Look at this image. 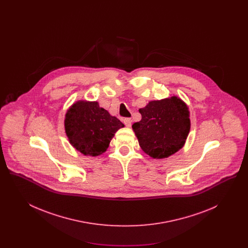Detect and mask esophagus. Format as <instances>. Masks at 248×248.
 <instances>
[{
    "instance_id": "esophagus-1",
    "label": "esophagus",
    "mask_w": 248,
    "mask_h": 248,
    "mask_svg": "<svg viewBox=\"0 0 248 248\" xmlns=\"http://www.w3.org/2000/svg\"><path fill=\"white\" fill-rule=\"evenodd\" d=\"M124 124H125L127 127H130L131 124H132V120L130 118H125L124 120Z\"/></svg>"
}]
</instances>
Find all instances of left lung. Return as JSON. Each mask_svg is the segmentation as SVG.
<instances>
[{
  "label": "left lung",
  "mask_w": 248,
  "mask_h": 248,
  "mask_svg": "<svg viewBox=\"0 0 248 248\" xmlns=\"http://www.w3.org/2000/svg\"><path fill=\"white\" fill-rule=\"evenodd\" d=\"M142 118L132 125L142 151L154 159L176 154L190 129L189 107L177 95L150 101L140 108Z\"/></svg>",
  "instance_id": "left-lung-1"
}]
</instances>
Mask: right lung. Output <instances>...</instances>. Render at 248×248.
<instances>
[{"mask_svg":"<svg viewBox=\"0 0 248 248\" xmlns=\"http://www.w3.org/2000/svg\"><path fill=\"white\" fill-rule=\"evenodd\" d=\"M64 125L71 146L92 157L104 154L115 133L124 126L97 101L86 100L76 101L69 108Z\"/></svg>","mask_w":248,"mask_h":248,"instance_id":"obj_1","label":"right lung"}]
</instances>
